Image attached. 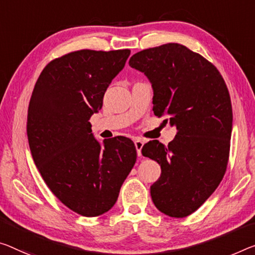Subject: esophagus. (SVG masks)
Segmentation results:
<instances>
[{
	"mask_svg": "<svg viewBox=\"0 0 255 255\" xmlns=\"http://www.w3.org/2000/svg\"><path fill=\"white\" fill-rule=\"evenodd\" d=\"M134 146L136 149V154H138V156H141V149H142V147H143V141L141 139H135Z\"/></svg>",
	"mask_w": 255,
	"mask_h": 255,
	"instance_id": "34e87169",
	"label": "esophagus"
}]
</instances>
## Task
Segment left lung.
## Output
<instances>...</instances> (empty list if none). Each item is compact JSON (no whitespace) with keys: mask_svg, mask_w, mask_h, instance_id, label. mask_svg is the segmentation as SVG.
Instances as JSON below:
<instances>
[{"mask_svg":"<svg viewBox=\"0 0 255 255\" xmlns=\"http://www.w3.org/2000/svg\"><path fill=\"white\" fill-rule=\"evenodd\" d=\"M128 65L150 81L154 114L177 128L167 146L152 140L141 150L162 168L151 199L168 217H188L226 173L233 130L228 88L212 62L178 43L140 51Z\"/></svg>","mask_w":255,"mask_h":255,"instance_id":"1","label":"left lung"}]
</instances>
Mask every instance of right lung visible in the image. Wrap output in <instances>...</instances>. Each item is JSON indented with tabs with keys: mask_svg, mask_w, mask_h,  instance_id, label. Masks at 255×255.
<instances>
[{
	"mask_svg": "<svg viewBox=\"0 0 255 255\" xmlns=\"http://www.w3.org/2000/svg\"><path fill=\"white\" fill-rule=\"evenodd\" d=\"M131 51L78 50L42 70L27 115L35 165L53 195L77 214L98 217L112 209L136 160L133 141L92 134L90 117Z\"/></svg>",
	"mask_w": 255,
	"mask_h": 255,
	"instance_id": "1",
	"label": "right lung"
}]
</instances>
